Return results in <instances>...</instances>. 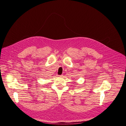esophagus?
I'll return each mask as SVG.
<instances>
[{"label": "esophagus", "mask_w": 126, "mask_h": 126, "mask_svg": "<svg viewBox=\"0 0 126 126\" xmlns=\"http://www.w3.org/2000/svg\"><path fill=\"white\" fill-rule=\"evenodd\" d=\"M59 77H63V75H59Z\"/></svg>", "instance_id": "esophagus-1"}]
</instances>
